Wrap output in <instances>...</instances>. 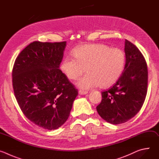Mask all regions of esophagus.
<instances>
[{
    "label": "esophagus",
    "instance_id": "esophagus-1",
    "mask_svg": "<svg viewBox=\"0 0 159 159\" xmlns=\"http://www.w3.org/2000/svg\"><path fill=\"white\" fill-rule=\"evenodd\" d=\"M88 93L87 91H84V90H80L79 91V94L80 95H85Z\"/></svg>",
    "mask_w": 159,
    "mask_h": 159
}]
</instances>
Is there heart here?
I'll return each mask as SVG.
<instances>
[{
    "label": "heart",
    "mask_w": 159,
    "mask_h": 159,
    "mask_svg": "<svg viewBox=\"0 0 159 159\" xmlns=\"http://www.w3.org/2000/svg\"><path fill=\"white\" fill-rule=\"evenodd\" d=\"M72 55L74 58L68 56L63 59L60 69L67 78L76 80L86 69L88 74L77 82L82 89L112 85L120 79L125 67L124 52L102 43L82 45L72 51Z\"/></svg>",
    "instance_id": "b5f03b06"
}]
</instances>
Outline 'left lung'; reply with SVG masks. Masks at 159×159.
Returning <instances> with one entry per match:
<instances>
[{
	"label": "left lung",
	"mask_w": 159,
	"mask_h": 159,
	"mask_svg": "<svg viewBox=\"0 0 159 159\" xmlns=\"http://www.w3.org/2000/svg\"><path fill=\"white\" fill-rule=\"evenodd\" d=\"M126 64L120 79L102 92L98 114L107 122L125 123L140 111L145 101L148 85V69L144 57L132 43L125 39Z\"/></svg>",
	"instance_id": "obj_1"
}]
</instances>
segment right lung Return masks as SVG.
Instances as JSON below:
<instances>
[{
  "mask_svg": "<svg viewBox=\"0 0 159 159\" xmlns=\"http://www.w3.org/2000/svg\"><path fill=\"white\" fill-rule=\"evenodd\" d=\"M66 41H34L14 62L12 85L26 117L39 127L56 129L69 118L78 90L59 69Z\"/></svg>",
  "mask_w": 159,
  "mask_h": 159,
  "instance_id": "1",
  "label": "right lung"
}]
</instances>
